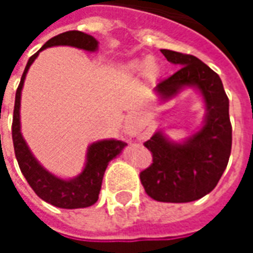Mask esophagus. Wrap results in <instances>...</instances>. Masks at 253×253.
<instances>
[{"instance_id": "obj_1", "label": "esophagus", "mask_w": 253, "mask_h": 253, "mask_svg": "<svg viewBox=\"0 0 253 253\" xmlns=\"http://www.w3.org/2000/svg\"><path fill=\"white\" fill-rule=\"evenodd\" d=\"M125 131H126L128 135H135V130H134V128H132V127H130V126L125 127Z\"/></svg>"}]
</instances>
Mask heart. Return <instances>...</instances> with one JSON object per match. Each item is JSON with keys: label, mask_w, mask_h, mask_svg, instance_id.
<instances>
[{"label": "heart", "mask_w": 253, "mask_h": 253, "mask_svg": "<svg viewBox=\"0 0 253 253\" xmlns=\"http://www.w3.org/2000/svg\"><path fill=\"white\" fill-rule=\"evenodd\" d=\"M150 65H152V59L146 58V59H143V61H139V62L134 63V67H137V69H148V67H150Z\"/></svg>", "instance_id": "obj_1"}]
</instances>
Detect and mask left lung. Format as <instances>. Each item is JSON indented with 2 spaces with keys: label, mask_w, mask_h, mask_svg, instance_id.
I'll list each match as a JSON object with an SVG mask.
<instances>
[{
  "label": "left lung",
  "mask_w": 253,
  "mask_h": 253,
  "mask_svg": "<svg viewBox=\"0 0 253 253\" xmlns=\"http://www.w3.org/2000/svg\"><path fill=\"white\" fill-rule=\"evenodd\" d=\"M161 52L179 70L157 84L154 90L160 99L167 101L184 88H196L206 105V116L201 130L183 142L170 141L163 131L154 132L143 143L153 163L139 179L154 201L186 203L211 192L226 169L232 149L229 99L219 76L201 59L172 50Z\"/></svg>",
  "instance_id": "left-lung-1"
}]
</instances>
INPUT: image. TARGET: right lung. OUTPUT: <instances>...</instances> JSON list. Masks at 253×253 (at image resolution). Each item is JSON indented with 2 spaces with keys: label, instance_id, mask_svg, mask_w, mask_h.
I'll list each match as a JSON object with an SVG mask.
<instances>
[{
  "label": "right lung",
  "instance_id": "1",
  "mask_svg": "<svg viewBox=\"0 0 253 253\" xmlns=\"http://www.w3.org/2000/svg\"><path fill=\"white\" fill-rule=\"evenodd\" d=\"M52 46H72L85 51L93 52L99 48V42L93 36L84 34L81 31H67L51 38L46 44H43L39 51L35 52L28 59L14 99L13 123H12L14 154L25 180L28 181L31 188L35 191V194L41 199L61 209H83V207L92 206L97 202L101 183H103V176L108 167V163L121 154L126 143L118 139H103L93 142L86 152V161L83 172L69 180L50 173L34 157L20 130L21 89L24 85L28 69L38 58L39 52L46 50L47 47Z\"/></svg>",
  "mask_w": 253,
  "mask_h": 253
}]
</instances>
